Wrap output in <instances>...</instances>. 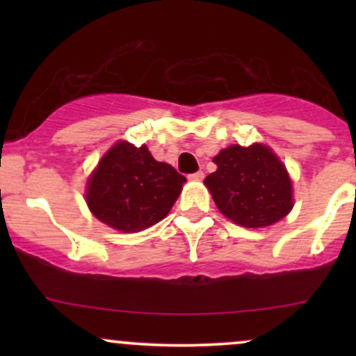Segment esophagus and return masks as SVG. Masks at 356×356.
Listing matches in <instances>:
<instances>
[{
  "instance_id": "esophagus-1",
  "label": "esophagus",
  "mask_w": 356,
  "mask_h": 356,
  "mask_svg": "<svg viewBox=\"0 0 356 356\" xmlns=\"http://www.w3.org/2000/svg\"><path fill=\"white\" fill-rule=\"evenodd\" d=\"M189 179H191V181H202V179H204V172H202V170H197V172L191 174Z\"/></svg>"
}]
</instances>
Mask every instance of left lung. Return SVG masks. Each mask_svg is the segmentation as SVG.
I'll list each match as a JSON object with an SVG mask.
<instances>
[{
  "mask_svg": "<svg viewBox=\"0 0 356 356\" xmlns=\"http://www.w3.org/2000/svg\"><path fill=\"white\" fill-rule=\"evenodd\" d=\"M218 170L207 175L220 214L243 227L273 226L293 209V186L280 157L263 144L229 145L216 155Z\"/></svg>",
  "mask_w": 356,
  "mask_h": 356,
  "instance_id": "1",
  "label": "left lung"
}]
</instances>
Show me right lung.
I'll use <instances>...</instances> for the list:
<instances>
[{"mask_svg": "<svg viewBox=\"0 0 356 356\" xmlns=\"http://www.w3.org/2000/svg\"><path fill=\"white\" fill-rule=\"evenodd\" d=\"M186 177L157 162L145 145L117 142L87 182L88 209L122 232H138L162 220L172 209Z\"/></svg>", "mask_w": 356, "mask_h": 356, "instance_id": "add662e5", "label": "right lung"}]
</instances>
